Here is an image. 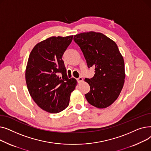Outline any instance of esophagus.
<instances>
[{"mask_svg": "<svg viewBox=\"0 0 151 151\" xmlns=\"http://www.w3.org/2000/svg\"><path fill=\"white\" fill-rule=\"evenodd\" d=\"M76 80H77V81H78V82L79 83H82L83 81V78L82 77H79L78 78L76 79Z\"/></svg>", "mask_w": 151, "mask_h": 151, "instance_id": "esophagus-1", "label": "esophagus"}]
</instances>
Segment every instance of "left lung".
Masks as SVG:
<instances>
[{
  "instance_id": "left-lung-1",
  "label": "left lung",
  "mask_w": 151,
  "mask_h": 151,
  "mask_svg": "<svg viewBox=\"0 0 151 151\" xmlns=\"http://www.w3.org/2000/svg\"><path fill=\"white\" fill-rule=\"evenodd\" d=\"M74 41L83 52L89 68H95L91 79L86 78L91 88L85 95L89 104L105 108L118 98L125 81V66L116 43L100 32H89L74 35Z\"/></svg>"
}]
</instances>
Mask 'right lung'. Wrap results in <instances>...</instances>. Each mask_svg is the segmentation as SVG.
Here are the masks:
<instances>
[{
  "label": "right lung",
  "mask_w": 151,
  "mask_h": 151,
  "mask_svg": "<svg viewBox=\"0 0 151 151\" xmlns=\"http://www.w3.org/2000/svg\"><path fill=\"white\" fill-rule=\"evenodd\" d=\"M73 35L51 37L37 43L30 52L26 68L29 92L37 105L50 113H58L69 105L76 79L67 76L62 55Z\"/></svg>",
  "instance_id": "obj_1"
}]
</instances>
